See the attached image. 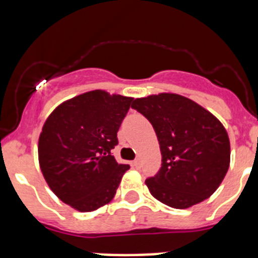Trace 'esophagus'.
Masks as SVG:
<instances>
[{
	"mask_svg": "<svg viewBox=\"0 0 258 258\" xmlns=\"http://www.w3.org/2000/svg\"><path fill=\"white\" fill-rule=\"evenodd\" d=\"M132 165H133V168H136V169H140V168H141V160H140V159L134 160L133 163H132Z\"/></svg>",
	"mask_w": 258,
	"mask_h": 258,
	"instance_id": "esophagus-1",
	"label": "esophagus"
}]
</instances>
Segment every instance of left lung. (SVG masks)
<instances>
[{"label":"left lung","mask_w":258,"mask_h":258,"mask_svg":"<svg viewBox=\"0 0 258 258\" xmlns=\"http://www.w3.org/2000/svg\"><path fill=\"white\" fill-rule=\"evenodd\" d=\"M132 107L151 122L160 145V170L146 179L152 197L175 209L208 199L230 166V140L222 122L174 93L136 98Z\"/></svg>","instance_id":"8db88e82"}]
</instances>
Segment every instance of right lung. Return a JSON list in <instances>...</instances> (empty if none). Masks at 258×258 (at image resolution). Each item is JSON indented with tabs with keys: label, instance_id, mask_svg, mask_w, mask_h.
Returning a JSON list of instances; mask_svg holds the SVG:
<instances>
[{
	"label": "right lung",
	"instance_id": "obj_1",
	"mask_svg": "<svg viewBox=\"0 0 258 258\" xmlns=\"http://www.w3.org/2000/svg\"><path fill=\"white\" fill-rule=\"evenodd\" d=\"M133 98L92 90L67 99L46 118L38 163L50 190L79 212H93L115 197L129 165L111 150Z\"/></svg>",
	"mask_w": 258,
	"mask_h": 258
}]
</instances>
